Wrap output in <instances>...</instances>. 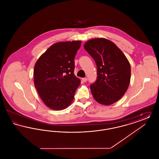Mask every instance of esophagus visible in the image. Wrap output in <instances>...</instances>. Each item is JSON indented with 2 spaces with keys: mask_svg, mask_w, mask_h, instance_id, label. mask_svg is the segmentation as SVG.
I'll return each instance as SVG.
<instances>
[{
  "mask_svg": "<svg viewBox=\"0 0 159 159\" xmlns=\"http://www.w3.org/2000/svg\"><path fill=\"white\" fill-rule=\"evenodd\" d=\"M87 80H88V79H87V78H83V79H82V81H83L84 83V82H86Z\"/></svg>",
  "mask_w": 159,
  "mask_h": 159,
  "instance_id": "34e87169",
  "label": "esophagus"
}]
</instances>
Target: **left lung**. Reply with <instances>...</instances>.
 <instances>
[{"instance_id":"1","label":"left lung","mask_w":159,"mask_h":159,"mask_svg":"<svg viewBox=\"0 0 159 159\" xmlns=\"http://www.w3.org/2000/svg\"><path fill=\"white\" fill-rule=\"evenodd\" d=\"M84 48L97 65V80L90 86L93 98L106 106L119 101L130 83L131 70L128 59L114 43L104 38L91 39Z\"/></svg>"}]
</instances>
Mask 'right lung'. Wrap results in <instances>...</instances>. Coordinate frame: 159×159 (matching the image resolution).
Masks as SVG:
<instances>
[{
	"instance_id": "1",
	"label": "right lung",
	"mask_w": 159,
	"mask_h": 159,
	"mask_svg": "<svg viewBox=\"0 0 159 159\" xmlns=\"http://www.w3.org/2000/svg\"><path fill=\"white\" fill-rule=\"evenodd\" d=\"M81 43H56L40 56L34 66L35 88L46 106L52 110L65 109L74 99L80 84L74 74V60Z\"/></svg>"
}]
</instances>
